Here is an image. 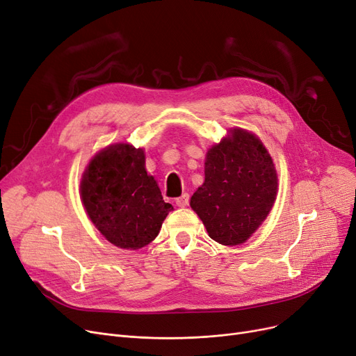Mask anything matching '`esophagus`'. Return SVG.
I'll return each mask as SVG.
<instances>
[{
  "label": "esophagus",
  "instance_id": "34e87169",
  "mask_svg": "<svg viewBox=\"0 0 356 356\" xmlns=\"http://www.w3.org/2000/svg\"><path fill=\"white\" fill-rule=\"evenodd\" d=\"M189 204V195L188 193H183L181 196L176 197V205L177 207H186Z\"/></svg>",
  "mask_w": 356,
  "mask_h": 356
}]
</instances>
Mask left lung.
<instances>
[{
    "mask_svg": "<svg viewBox=\"0 0 356 356\" xmlns=\"http://www.w3.org/2000/svg\"><path fill=\"white\" fill-rule=\"evenodd\" d=\"M272 159L257 136L233 129L231 138L209 148L205 181L191 199L212 240L237 245L268 216L276 197Z\"/></svg>",
    "mask_w": 356,
    "mask_h": 356,
    "instance_id": "8db88e82",
    "label": "left lung"
}]
</instances>
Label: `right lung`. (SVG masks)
I'll return each instance as SVG.
<instances>
[{
  "instance_id": "1",
  "label": "right lung",
  "mask_w": 356,
  "mask_h": 356,
  "mask_svg": "<svg viewBox=\"0 0 356 356\" xmlns=\"http://www.w3.org/2000/svg\"><path fill=\"white\" fill-rule=\"evenodd\" d=\"M81 199L92 224L112 244L138 250L160 233L173 207L147 175L141 148L116 144L92 159L81 180Z\"/></svg>"
}]
</instances>
